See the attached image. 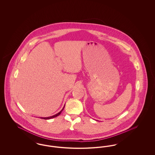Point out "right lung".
Here are the masks:
<instances>
[{
	"instance_id": "obj_1",
	"label": "right lung",
	"mask_w": 155,
	"mask_h": 155,
	"mask_svg": "<svg viewBox=\"0 0 155 155\" xmlns=\"http://www.w3.org/2000/svg\"><path fill=\"white\" fill-rule=\"evenodd\" d=\"M64 107L63 108V109L61 110L60 111L59 113H58V114H55V115H54V116H51V117H41V118H43V119H45V120H48V119H51V118H54V117H57V116H58L59 115H60V114H61V111L62 110L64 109Z\"/></svg>"
}]
</instances>
